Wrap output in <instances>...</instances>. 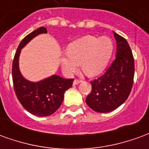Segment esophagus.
<instances>
[{"instance_id":"34e87169","label":"esophagus","mask_w":149,"mask_h":149,"mask_svg":"<svg viewBox=\"0 0 149 149\" xmlns=\"http://www.w3.org/2000/svg\"><path fill=\"white\" fill-rule=\"evenodd\" d=\"M81 82V80H77V79H76L74 81H73V85H77V84H79Z\"/></svg>"}]
</instances>
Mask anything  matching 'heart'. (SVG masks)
Here are the masks:
<instances>
[{"mask_svg": "<svg viewBox=\"0 0 149 149\" xmlns=\"http://www.w3.org/2000/svg\"><path fill=\"white\" fill-rule=\"evenodd\" d=\"M113 51L112 40L108 37L100 38L85 36L72 42L62 53L60 64L63 72L70 77L81 67L90 77L100 74L105 69Z\"/></svg>", "mask_w": 149, "mask_h": 149, "instance_id": "b5f03b06", "label": "heart"}]
</instances>
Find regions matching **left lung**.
<instances>
[{"mask_svg":"<svg viewBox=\"0 0 149 149\" xmlns=\"http://www.w3.org/2000/svg\"><path fill=\"white\" fill-rule=\"evenodd\" d=\"M116 40V54L106 72L91 81L92 91L86 103L97 112H109L125 103L130 94L135 68L132 52L127 40L113 32Z\"/></svg>","mask_w":149,"mask_h":149,"instance_id":"8db88e82","label":"left lung"}]
</instances>
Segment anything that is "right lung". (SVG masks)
I'll use <instances>...</instances> for the list:
<instances>
[{
  "label": "right lung",
  "mask_w": 149,
  "mask_h": 149,
  "mask_svg": "<svg viewBox=\"0 0 149 149\" xmlns=\"http://www.w3.org/2000/svg\"><path fill=\"white\" fill-rule=\"evenodd\" d=\"M42 33H47L46 28L37 29L21 40L13 59L12 74L15 93L24 109L33 115L48 116L61 105L65 91L72 87L73 79H64L58 75H52L41 81L33 82L22 76L19 68L21 49L31 40Z\"/></svg>",
  "instance_id": "obj_1"
}]
</instances>
